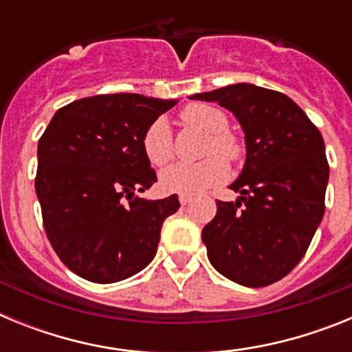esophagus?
Returning <instances> with one entry per match:
<instances>
[{
  "instance_id": "esophagus-1",
  "label": "esophagus",
  "mask_w": 352,
  "mask_h": 352,
  "mask_svg": "<svg viewBox=\"0 0 352 352\" xmlns=\"http://www.w3.org/2000/svg\"><path fill=\"white\" fill-rule=\"evenodd\" d=\"M192 201V195H186V194H179V203H182V206H185V204H188Z\"/></svg>"
}]
</instances>
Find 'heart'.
Listing matches in <instances>:
<instances>
[{
	"label": "heart",
	"instance_id": "1",
	"mask_svg": "<svg viewBox=\"0 0 352 352\" xmlns=\"http://www.w3.org/2000/svg\"><path fill=\"white\" fill-rule=\"evenodd\" d=\"M182 120L208 133L204 160L195 164H176L160 174V186L166 192L195 195L220 185L229 176L228 162L236 164L243 157V144L229 132V118L222 109L210 104H190L182 111ZM142 151L155 167L167 166L174 157L173 132L164 118L157 120L142 133ZM224 158L222 159L221 157Z\"/></svg>",
	"mask_w": 352,
	"mask_h": 352
}]
</instances>
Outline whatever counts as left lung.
Segmentation results:
<instances>
[{
	"label": "left lung",
	"instance_id": "obj_1",
	"mask_svg": "<svg viewBox=\"0 0 352 352\" xmlns=\"http://www.w3.org/2000/svg\"><path fill=\"white\" fill-rule=\"evenodd\" d=\"M192 98L229 109L247 142V162L231 185L239 199L219 201L203 229L208 259L236 284H275L300 263L324 214L329 166L321 132L287 95L254 84Z\"/></svg>",
	"mask_w": 352,
	"mask_h": 352
}]
</instances>
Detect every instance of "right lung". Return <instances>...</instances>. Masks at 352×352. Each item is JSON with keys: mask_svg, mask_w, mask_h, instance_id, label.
I'll list each match as a JSON object with an SVG mask.
<instances>
[{"mask_svg": "<svg viewBox=\"0 0 352 352\" xmlns=\"http://www.w3.org/2000/svg\"><path fill=\"white\" fill-rule=\"evenodd\" d=\"M176 100L138 93L86 96L58 109L38 141L35 188L43 229L68 270L96 284L125 280L157 254L178 195L146 201L157 173L142 133Z\"/></svg>", "mask_w": 352, "mask_h": 352, "instance_id": "obj_1", "label": "right lung"}]
</instances>
